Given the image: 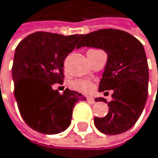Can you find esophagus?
<instances>
[{"label":"esophagus","instance_id":"esophagus-1","mask_svg":"<svg viewBox=\"0 0 158 158\" xmlns=\"http://www.w3.org/2000/svg\"><path fill=\"white\" fill-rule=\"evenodd\" d=\"M86 101L88 102H90V103H95L94 98H91V97H87V98H86Z\"/></svg>","mask_w":158,"mask_h":158}]
</instances>
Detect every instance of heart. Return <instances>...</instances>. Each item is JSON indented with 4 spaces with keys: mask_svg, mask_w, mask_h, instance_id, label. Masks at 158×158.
I'll return each instance as SVG.
<instances>
[{
    "mask_svg": "<svg viewBox=\"0 0 158 158\" xmlns=\"http://www.w3.org/2000/svg\"><path fill=\"white\" fill-rule=\"evenodd\" d=\"M72 88L83 93H90L94 89V84L88 80H78L72 83Z\"/></svg>",
    "mask_w": 158,
    "mask_h": 158,
    "instance_id": "obj_1",
    "label": "heart"
}]
</instances>
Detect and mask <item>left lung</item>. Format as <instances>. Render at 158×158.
Returning a JSON list of instances; mask_svg holds the SVG:
<instances>
[{
	"instance_id": "8db88e82",
	"label": "left lung",
	"mask_w": 158,
	"mask_h": 158,
	"mask_svg": "<svg viewBox=\"0 0 158 158\" xmlns=\"http://www.w3.org/2000/svg\"><path fill=\"white\" fill-rule=\"evenodd\" d=\"M97 48L107 53V61L100 81L99 91L113 90L112 100L105 102L108 113L94 118L98 130L108 135L123 133L139 119L148 98L149 68L145 50L134 36L120 30H99L82 35L77 49Z\"/></svg>"
}]
</instances>
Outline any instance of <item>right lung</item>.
I'll return each instance as SVG.
<instances>
[{
	"instance_id": "1",
	"label": "right lung",
	"mask_w": 158,
	"mask_h": 158,
	"mask_svg": "<svg viewBox=\"0 0 158 158\" xmlns=\"http://www.w3.org/2000/svg\"><path fill=\"white\" fill-rule=\"evenodd\" d=\"M81 35L64 36L34 32L21 41L15 50L12 78L14 96L26 124L44 134H57L71 125L73 108L85 97L73 90L63 94L53 90L63 82L65 57L81 39Z\"/></svg>"
}]
</instances>
